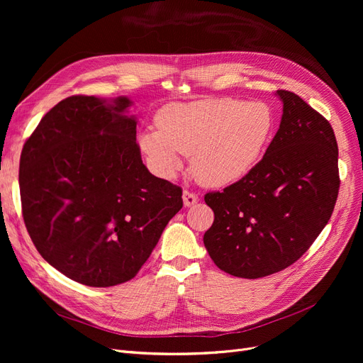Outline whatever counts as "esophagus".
Segmentation results:
<instances>
[{
  "label": "esophagus",
  "instance_id": "obj_1",
  "mask_svg": "<svg viewBox=\"0 0 363 363\" xmlns=\"http://www.w3.org/2000/svg\"><path fill=\"white\" fill-rule=\"evenodd\" d=\"M182 199H184V204H185L186 207L193 206V204H196V203L199 201V197H197L194 193L188 191V189H185V191H184V194H182Z\"/></svg>",
  "mask_w": 363,
  "mask_h": 363
}]
</instances>
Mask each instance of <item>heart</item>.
Masks as SVG:
<instances>
[{
  "label": "heart",
  "mask_w": 363,
  "mask_h": 363,
  "mask_svg": "<svg viewBox=\"0 0 363 363\" xmlns=\"http://www.w3.org/2000/svg\"><path fill=\"white\" fill-rule=\"evenodd\" d=\"M156 125L137 138L155 174L175 177L185 155L191 156L199 182L225 186L249 175L260 162L277 119L268 103L225 97L167 104L159 110Z\"/></svg>",
  "instance_id": "b5f03b06"
}]
</instances>
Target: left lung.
Listing matches in <instances>:
<instances>
[{"label":"left lung","mask_w":363,"mask_h":363,"mask_svg":"<svg viewBox=\"0 0 363 363\" xmlns=\"http://www.w3.org/2000/svg\"><path fill=\"white\" fill-rule=\"evenodd\" d=\"M282 118L249 175L204 196L215 213L203 241L226 274L256 279L289 268L328 223L338 197V147L330 122L278 89Z\"/></svg>","instance_id":"8db88e82"}]
</instances>
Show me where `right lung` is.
I'll return each instance as SVG.
<instances>
[{"label":"right lung","mask_w":363,"mask_h":363,"mask_svg":"<svg viewBox=\"0 0 363 363\" xmlns=\"http://www.w3.org/2000/svg\"><path fill=\"white\" fill-rule=\"evenodd\" d=\"M126 97L72 95L26 140L18 167L22 213L36 250L89 287L132 279L167 222L182 188L151 175Z\"/></svg>","instance_id":"add662e5"}]
</instances>
